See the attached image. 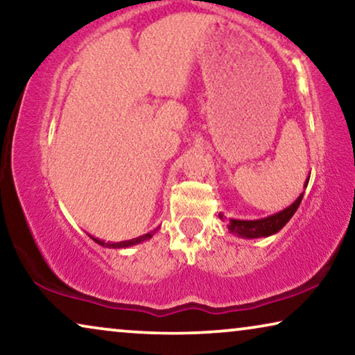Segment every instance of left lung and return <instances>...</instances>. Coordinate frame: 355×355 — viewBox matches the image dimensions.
I'll list each match as a JSON object with an SVG mask.
<instances>
[{
  "label": "left lung",
  "mask_w": 355,
  "mask_h": 355,
  "mask_svg": "<svg viewBox=\"0 0 355 355\" xmlns=\"http://www.w3.org/2000/svg\"><path fill=\"white\" fill-rule=\"evenodd\" d=\"M309 179L310 176L307 178V181H305L304 187H307ZM302 197H304V192L300 193V196L295 198L289 207H286L284 210L275 213V215L261 218V220H234V218H231L230 225H227V230H230L232 234H236L237 237H245V239H257V237L273 236L278 231L283 230L286 223L293 218L295 210H297L300 205V202H302Z\"/></svg>",
  "instance_id": "8db88e82"
}]
</instances>
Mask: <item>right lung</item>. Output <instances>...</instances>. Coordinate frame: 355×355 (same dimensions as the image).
<instances>
[{
	"instance_id": "add662e5",
	"label": "right lung",
	"mask_w": 355,
	"mask_h": 355,
	"mask_svg": "<svg viewBox=\"0 0 355 355\" xmlns=\"http://www.w3.org/2000/svg\"><path fill=\"white\" fill-rule=\"evenodd\" d=\"M155 231H157V230H155ZM155 231H152V232H147V234H144V236L135 237V239L121 241V242H105V241L98 239V237H94V236H90V234H89V236H90V239H92V241H95L96 244H100L101 247H108V249H125V247H130V245L140 244V242H144V241H148L150 237H153Z\"/></svg>"
}]
</instances>
